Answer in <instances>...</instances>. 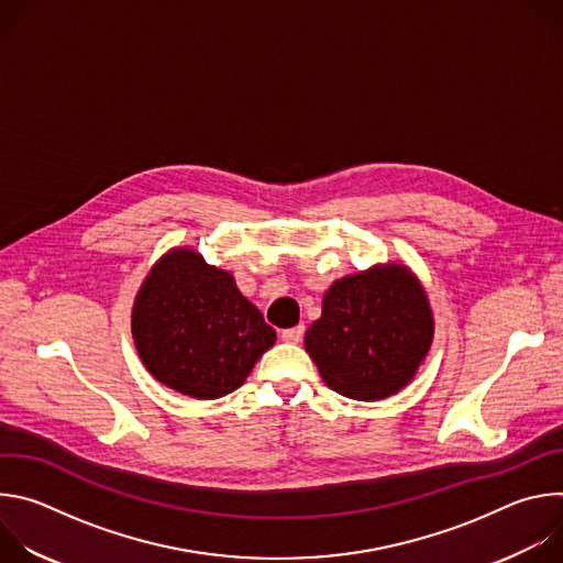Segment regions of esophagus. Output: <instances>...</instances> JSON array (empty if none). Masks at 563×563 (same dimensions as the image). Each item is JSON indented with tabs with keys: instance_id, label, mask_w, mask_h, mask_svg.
Instances as JSON below:
<instances>
[{
	"instance_id": "esophagus-1",
	"label": "esophagus",
	"mask_w": 563,
	"mask_h": 563,
	"mask_svg": "<svg viewBox=\"0 0 563 563\" xmlns=\"http://www.w3.org/2000/svg\"><path fill=\"white\" fill-rule=\"evenodd\" d=\"M302 334H305V328H302V325H296V328H291V330H283V332H280V339H283L285 343H300V341H302Z\"/></svg>"
}]
</instances>
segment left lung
I'll return each instance as SVG.
<instances>
[{"label": "left lung", "instance_id": "left-lung-1", "mask_svg": "<svg viewBox=\"0 0 563 563\" xmlns=\"http://www.w3.org/2000/svg\"><path fill=\"white\" fill-rule=\"evenodd\" d=\"M434 339V316L417 274L374 265L330 285L305 350L325 385L347 398L380 400L419 372Z\"/></svg>", "mask_w": 563, "mask_h": 563}]
</instances>
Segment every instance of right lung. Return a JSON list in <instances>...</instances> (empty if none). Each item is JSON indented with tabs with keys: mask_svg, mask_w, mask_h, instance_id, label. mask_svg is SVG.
<instances>
[{
	"mask_svg": "<svg viewBox=\"0 0 563 563\" xmlns=\"http://www.w3.org/2000/svg\"><path fill=\"white\" fill-rule=\"evenodd\" d=\"M131 334L157 383L200 400L238 389L276 343L231 272L189 247L169 250L151 267L133 300Z\"/></svg>",
	"mask_w": 563,
	"mask_h": 563,
	"instance_id": "right-lung-1",
	"label": "right lung"
}]
</instances>
